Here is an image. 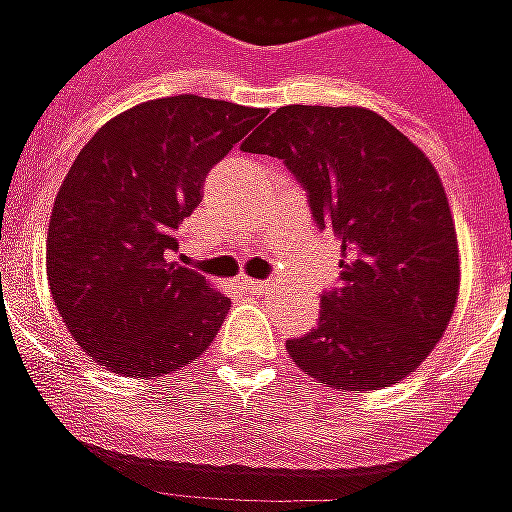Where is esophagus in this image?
Masks as SVG:
<instances>
[{"instance_id": "1", "label": "esophagus", "mask_w": 512, "mask_h": 512, "mask_svg": "<svg viewBox=\"0 0 512 512\" xmlns=\"http://www.w3.org/2000/svg\"><path fill=\"white\" fill-rule=\"evenodd\" d=\"M270 286H272L270 281H253V278H248V281H245V289H248V292H256V294L270 292Z\"/></svg>"}]
</instances>
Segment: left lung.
Masks as SVG:
<instances>
[{"label": "left lung", "mask_w": 512, "mask_h": 512, "mask_svg": "<svg viewBox=\"0 0 512 512\" xmlns=\"http://www.w3.org/2000/svg\"><path fill=\"white\" fill-rule=\"evenodd\" d=\"M283 160L319 231L341 242L319 324L289 338L297 368L335 390L390 387L423 363L453 316L458 242L439 174L365 108L283 106L245 141Z\"/></svg>", "instance_id": "obj_1"}]
</instances>
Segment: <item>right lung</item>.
I'll list each match as a JSON object with an SVG mask.
<instances>
[{"mask_svg":"<svg viewBox=\"0 0 512 512\" xmlns=\"http://www.w3.org/2000/svg\"><path fill=\"white\" fill-rule=\"evenodd\" d=\"M264 114L199 95L149 100L78 152L48 223V286L78 346L108 371L171 374L218 335L231 302L174 261L179 223Z\"/></svg>","mask_w":512,"mask_h":512,"instance_id":"right-lung-1","label":"right lung"}]
</instances>
